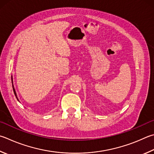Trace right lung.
<instances>
[{"mask_svg": "<svg viewBox=\"0 0 154 154\" xmlns=\"http://www.w3.org/2000/svg\"><path fill=\"white\" fill-rule=\"evenodd\" d=\"M11 80H12V83H13V77H11ZM13 91H14V94H15V96H16V97H17V100L19 101V100H18V98H17V94H16V92H15V88H14V86H13Z\"/></svg>", "mask_w": 154, "mask_h": 154, "instance_id": "obj_1", "label": "right lung"}]
</instances>
